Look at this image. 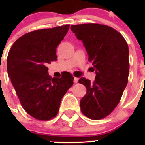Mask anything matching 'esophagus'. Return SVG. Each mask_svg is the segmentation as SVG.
Segmentation results:
<instances>
[{
  "instance_id": "34e87169",
  "label": "esophagus",
  "mask_w": 145,
  "mask_h": 145,
  "mask_svg": "<svg viewBox=\"0 0 145 145\" xmlns=\"http://www.w3.org/2000/svg\"><path fill=\"white\" fill-rule=\"evenodd\" d=\"M73 81H74V83H75V84H76V83H78V78H74Z\"/></svg>"
}]
</instances>
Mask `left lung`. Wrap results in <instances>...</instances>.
Segmentation results:
<instances>
[{
    "label": "left lung",
    "instance_id": "1",
    "mask_svg": "<svg viewBox=\"0 0 145 145\" xmlns=\"http://www.w3.org/2000/svg\"><path fill=\"white\" fill-rule=\"evenodd\" d=\"M70 29L84 43L96 73L93 82L85 78L78 80L87 90L80 110L91 119L104 118L118 105L128 84L129 46L122 35L107 25L88 23Z\"/></svg>",
    "mask_w": 145,
    "mask_h": 145
}]
</instances>
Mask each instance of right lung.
I'll list each match as a JSON object with an SVG mask.
<instances>
[{
	"label": "right lung",
	"instance_id": "add662e5",
	"mask_svg": "<svg viewBox=\"0 0 145 145\" xmlns=\"http://www.w3.org/2000/svg\"><path fill=\"white\" fill-rule=\"evenodd\" d=\"M69 27L67 25L26 33L8 52L7 70L11 84L23 108L38 120H48L57 116L61 99L73 84L70 73L52 78L47 67L57 59V48Z\"/></svg>",
	"mask_w": 145,
	"mask_h": 145
}]
</instances>
